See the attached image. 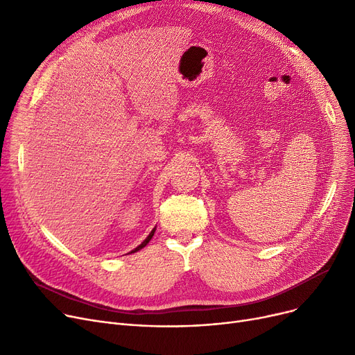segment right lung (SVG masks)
<instances>
[{"label":"right lung","mask_w":355,"mask_h":355,"mask_svg":"<svg viewBox=\"0 0 355 355\" xmlns=\"http://www.w3.org/2000/svg\"><path fill=\"white\" fill-rule=\"evenodd\" d=\"M154 233H155V227H154V229H153V230H151V233H149V234H148V236H146V239H145V240H144V241H142V243H141V245H139V246H138V248H135V249H134V250H130V252H129V253H135V252H138V250H141V249H142V248H145V246H146V245H148V243H149V240H151V239H153V236H154Z\"/></svg>","instance_id":"obj_1"}]
</instances>
